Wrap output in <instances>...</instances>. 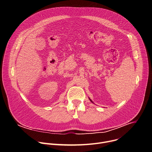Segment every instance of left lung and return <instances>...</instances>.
I'll return each mask as SVG.
<instances>
[{"mask_svg":"<svg viewBox=\"0 0 152 152\" xmlns=\"http://www.w3.org/2000/svg\"><path fill=\"white\" fill-rule=\"evenodd\" d=\"M90 100H91V99H90ZM91 102H92V101H91Z\"/></svg>","mask_w":152,"mask_h":152,"instance_id":"8db88e82","label":"left lung"}]
</instances>
